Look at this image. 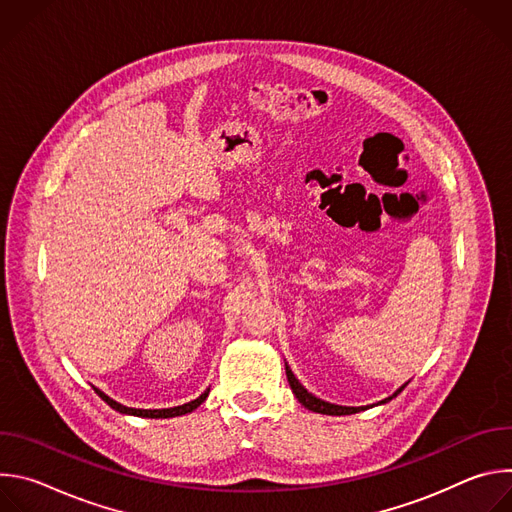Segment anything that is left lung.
<instances>
[{
	"label": "left lung",
	"instance_id": "1",
	"mask_svg": "<svg viewBox=\"0 0 512 512\" xmlns=\"http://www.w3.org/2000/svg\"><path fill=\"white\" fill-rule=\"evenodd\" d=\"M285 373H287V381H289V387H291V391L296 393V397H298V401L306 407V409H310V411H316V413H324V415H350V413H358L360 409H364V407H342V405H332V403H326V401H322V399H318V397H314L312 393H308L302 385H300V381L294 377V373L289 371V367H285ZM405 389V385L397 391V393H393V397H397L401 391ZM393 397H389V399H385V401H381V403H387V401H391Z\"/></svg>",
	"mask_w": 512,
	"mask_h": 512
}]
</instances>
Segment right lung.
I'll list each match as a JSON object with an SVG mask.
<instances>
[{
	"mask_svg": "<svg viewBox=\"0 0 512 512\" xmlns=\"http://www.w3.org/2000/svg\"><path fill=\"white\" fill-rule=\"evenodd\" d=\"M93 389H95V387H93ZM95 393H97L109 407H113V409L119 411V413H129V415H137V417H152V419H158V417H176V415L190 413V411H194V409L208 397V391H206V393H202L198 399H194V401H190V403H184V405H180V407H170V409H133V407H125V405H121V403L109 399V397H107L105 393H101L99 389H95Z\"/></svg>",
	"mask_w": 512,
	"mask_h": 512,
	"instance_id": "obj_1",
	"label": "right lung"
}]
</instances>
